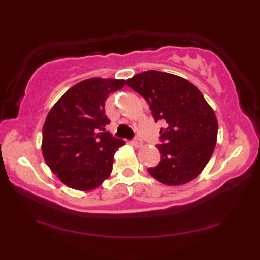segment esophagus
Here are the masks:
<instances>
[{
  "mask_svg": "<svg viewBox=\"0 0 260 260\" xmlns=\"http://www.w3.org/2000/svg\"><path fill=\"white\" fill-rule=\"evenodd\" d=\"M132 143H133L136 148H140V147H142L143 141L141 140L140 138H135L133 141H132Z\"/></svg>",
  "mask_w": 260,
  "mask_h": 260,
  "instance_id": "1",
  "label": "esophagus"
}]
</instances>
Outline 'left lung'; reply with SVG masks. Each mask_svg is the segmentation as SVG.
<instances>
[{
    "mask_svg": "<svg viewBox=\"0 0 260 260\" xmlns=\"http://www.w3.org/2000/svg\"><path fill=\"white\" fill-rule=\"evenodd\" d=\"M126 85L143 96L160 129L157 146L161 160L148 169L151 177L167 186L190 182L208 164L217 143L218 120L199 88L175 74L160 71L139 73Z\"/></svg>",
    "mask_w": 260,
    "mask_h": 260,
    "instance_id": "8db88e82",
    "label": "left lung"
}]
</instances>
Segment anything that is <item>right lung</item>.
<instances>
[{
    "label": "right lung",
    "mask_w": 260,
    "mask_h": 260,
    "mask_svg": "<svg viewBox=\"0 0 260 260\" xmlns=\"http://www.w3.org/2000/svg\"><path fill=\"white\" fill-rule=\"evenodd\" d=\"M125 86L122 79L90 78L77 83L57 101L42 129L47 165L68 187L91 190L111 174L113 156L124 146L105 129V100Z\"/></svg>",
    "instance_id": "add662e5"
}]
</instances>
